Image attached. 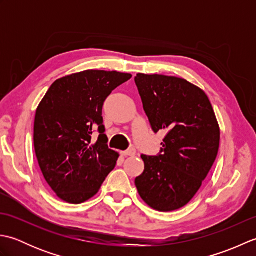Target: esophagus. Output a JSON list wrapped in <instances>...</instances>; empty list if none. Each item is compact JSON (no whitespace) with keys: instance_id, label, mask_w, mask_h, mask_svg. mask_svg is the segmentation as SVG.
I'll list each match as a JSON object with an SVG mask.
<instances>
[{"instance_id":"esophagus-1","label":"esophagus","mask_w":256,"mask_h":256,"mask_svg":"<svg viewBox=\"0 0 256 256\" xmlns=\"http://www.w3.org/2000/svg\"><path fill=\"white\" fill-rule=\"evenodd\" d=\"M135 154H136V150H135V148H131V150H128L122 152V155L123 156H134Z\"/></svg>"}]
</instances>
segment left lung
I'll list each match as a JSON object with an SVG mask.
<instances>
[{"instance_id": "1", "label": "left lung", "mask_w": 256, "mask_h": 256, "mask_svg": "<svg viewBox=\"0 0 256 256\" xmlns=\"http://www.w3.org/2000/svg\"><path fill=\"white\" fill-rule=\"evenodd\" d=\"M135 84L154 133L165 130L160 154H142L144 172L135 179L150 208H182L197 194L216 158L220 128L204 92L187 80L138 74Z\"/></svg>"}]
</instances>
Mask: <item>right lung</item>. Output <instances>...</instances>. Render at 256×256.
I'll list each match as a JSON object with an SVG mask.
<instances>
[{"mask_svg":"<svg viewBox=\"0 0 256 256\" xmlns=\"http://www.w3.org/2000/svg\"><path fill=\"white\" fill-rule=\"evenodd\" d=\"M132 74L86 70L56 80L37 108L34 146L47 184L62 200L81 204L99 192L116 165L108 148L102 108ZM94 132L100 133L96 142Z\"/></svg>","mask_w":256,"mask_h":256,"instance_id":"obj_1","label":"right lung"}]
</instances>
